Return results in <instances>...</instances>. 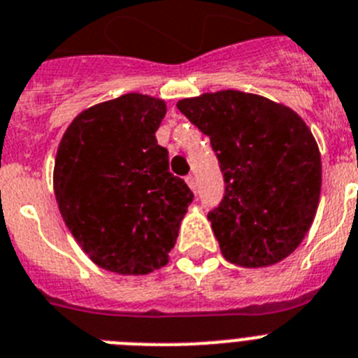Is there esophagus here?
<instances>
[{"label":"esophagus","instance_id":"34e87169","mask_svg":"<svg viewBox=\"0 0 358 358\" xmlns=\"http://www.w3.org/2000/svg\"><path fill=\"white\" fill-rule=\"evenodd\" d=\"M185 182H187V185L192 189V191L196 189V182H194V176H192V175L185 176Z\"/></svg>","mask_w":358,"mask_h":358}]
</instances>
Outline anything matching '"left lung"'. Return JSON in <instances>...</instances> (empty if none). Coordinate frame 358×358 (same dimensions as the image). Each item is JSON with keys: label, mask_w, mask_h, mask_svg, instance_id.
Returning <instances> with one entry per match:
<instances>
[{"label": "left lung", "mask_w": 358, "mask_h": 358, "mask_svg": "<svg viewBox=\"0 0 358 358\" xmlns=\"http://www.w3.org/2000/svg\"><path fill=\"white\" fill-rule=\"evenodd\" d=\"M210 138L225 194L207 217L222 254L257 268L290 256L312 227L321 196V155L287 106L223 90L176 104Z\"/></svg>", "instance_id": "left-lung-1"}]
</instances>
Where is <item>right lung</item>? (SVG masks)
Masks as SVG:
<instances>
[{"mask_svg": "<svg viewBox=\"0 0 358 358\" xmlns=\"http://www.w3.org/2000/svg\"><path fill=\"white\" fill-rule=\"evenodd\" d=\"M164 117L162 99L126 93L77 115L59 144L61 216L90 259L110 272L144 275L167 265L194 198L157 142Z\"/></svg>", "mask_w": 358, "mask_h": 358, "instance_id": "add662e5", "label": "right lung"}]
</instances>
